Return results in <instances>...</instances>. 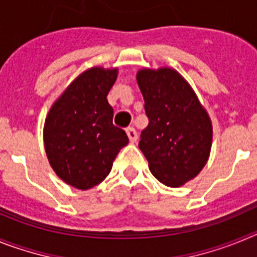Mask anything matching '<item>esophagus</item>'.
Returning <instances> with one entry per match:
<instances>
[{
	"mask_svg": "<svg viewBox=\"0 0 257 257\" xmlns=\"http://www.w3.org/2000/svg\"><path fill=\"white\" fill-rule=\"evenodd\" d=\"M126 133L131 143H135L136 140H138V133H136V130L134 128V127H128V128L126 130Z\"/></svg>",
	"mask_w": 257,
	"mask_h": 257,
	"instance_id": "obj_1",
	"label": "esophagus"
}]
</instances>
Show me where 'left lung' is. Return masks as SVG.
<instances>
[{
    "label": "left lung",
    "mask_w": 257,
    "mask_h": 257,
    "mask_svg": "<svg viewBox=\"0 0 257 257\" xmlns=\"http://www.w3.org/2000/svg\"><path fill=\"white\" fill-rule=\"evenodd\" d=\"M136 81L149 119L140 135V151L154 178L167 187H181L207 163L212 144L210 117L175 69L144 68Z\"/></svg>",
    "instance_id": "1"
}]
</instances>
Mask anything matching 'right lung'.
I'll return each mask as SVG.
<instances>
[{
    "label": "right lung",
    "instance_id": "obj_1",
    "mask_svg": "<svg viewBox=\"0 0 257 257\" xmlns=\"http://www.w3.org/2000/svg\"><path fill=\"white\" fill-rule=\"evenodd\" d=\"M117 68L94 67L79 74L50 109L44 127L47 158L59 178L81 190L100 184L128 143L113 124L106 100Z\"/></svg>",
    "mask_w": 257,
    "mask_h": 257
}]
</instances>
